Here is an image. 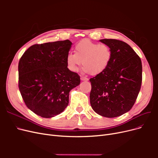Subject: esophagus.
Returning <instances> with one entry per match:
<instances>
[{"label":"esophagus","instance_id":"obj_1","mask_svg":"<svg viewBox=\"0 0 158 158\" xmlns=\"http://www.w3.org/2000/svg\"><path fill=\"white\" fill-rule=\"evenodd\" d=\"M80 79H81V80H82V81H88V78L84 77V76H80Z\"/></svg>","mask_w":158,"mask_h":158}]
</instances>
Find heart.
<instances>
[{"label":"heart","mask_w":158,"mask_h":158,"mask_svg":"<svg viewBox=\"0 0 158 158\" xmlns=\"http://www.w3.org/2000/svg\"><path fill=\"white\" fill-rule=\"evenodd\" d=\"M75 53L69 52L66 56L68 69L75 72L83 64L84 70L92 75H98L107 69L111 63L113 52L110 47L89 40H82L75 45Z\"/></svg>","instance_id":"heart-1"}]
</instances>
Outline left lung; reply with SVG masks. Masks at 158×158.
<instances>
[{
    "mask_svg": "<svg viewBox=\"0 0 158 158\" xmlns=\"http://www.w3.org/2000/svg\"><path fill=\"white\" fill-rule=\"evenodd\" d=\"M113 52L111 63L103 73L89 79L90 104L99 115L121 116L130 111L141 88V59L127 43L113 39L99 40Z\"/></svg>",
    "mask_w": 158,
    "mask_h": 158,
    "instance_id": "obj_1",
    "label": "left lung"
}]
</instances>
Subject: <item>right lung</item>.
<instances>
[{
    "label": "right lung",
    "instance_id": "add662e5",
    "mask_svg": "<svg viewBox=\"0 0 158 158\" xmlns=\"http://www.w3.org/2000/svg\"><path fill=\"white\" fill-rule=\"evenodd\" d=\"M68 40L31 46L18 64V87L26 106L44 118H51L68 106L69 92L80 83L70 71L66 56L71 48Z\"/></svg>",
    "mask_w": 158,
    "mask_h": 158
}]
</instances>
